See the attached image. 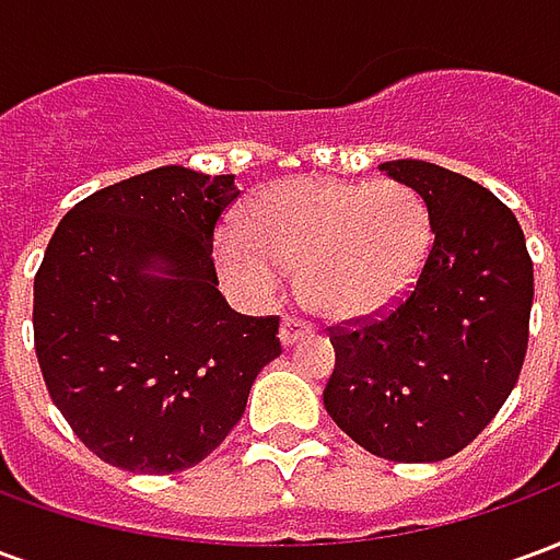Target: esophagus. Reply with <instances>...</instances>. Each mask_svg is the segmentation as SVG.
Segmentation results:
<instances>
[{
	"label": "esophagus",
	"instance_id": "1",
	"mask_svg": "<svg viewBox=\"0 0 560 560\" xmlns=\"http://www.w3.org/2000/svg\"><path fill=\"white\" fill-rule=\"evenodd\" d=\"M305 336H312V324H305V320H300V317H293V315H288L284 320H281L279 339L284 348H288V345H293V341L305 339Z\"/></svg>",
	"mask_w": 560,
	"mask_h": 560
}]
</instances>
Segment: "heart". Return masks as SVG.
Masks as SVG:
<instances>
[{
  "label": "heart",
  "instance_id": "1",
  "mask_svg": "<svg viewBox=\"0 0 560 560\" xmlns=\"http://www.w3.org/2000/svg\"><path fill=\"white\" fill-rule=\"evenodd\" d=\"M434 240L429 200L405 183L300 176L267 185L219 236L224 272L272 296L300 267L320 315L372 317L411 291Z\"/></svg>",
  "mask_w": 560,
  "mask_h": 560
}]
</instances>
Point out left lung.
Listing matches in <instances>:
<instances>
[{"mask_svg": "<svg viewBox=\"0 0 560 560\" xmlns=\"http://www.w3.org/2000/svg\"><path fill=\"white\" fill-rule=\"evenodd\" d=\"M432 207L434 243L413 291L384 317L329 329L324 408L389 462L456 456L501 411L528 351L534 264L516 215L462 173L381 164Z\"/></svg>", "mask_w": 560, "mask_h": 560, "instance_id": "1", "label": "left lung"}]
</instances>
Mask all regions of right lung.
I'll return each mask as SVG.
<instances>
[{
  "label": "right lung",
  "mask_w": 560,
  "mask_h": 560,
  "mask_svg": "<svg viewBox=\"0 0 560 560\" xmlns=\"http://www.w3.org/2000/svg\"><path fill=\"white\" fill-rule=\"evenodd\" d=\"M240 188L167 164L68 209L35 276V353L83 444L131 474L203 462L281 353L279 317L233 312L212 231Z\"/></svg>",
  "instance_id": "obj_1"
}]
</instances>
